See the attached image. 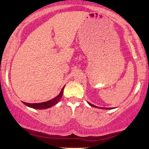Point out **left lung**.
Wrapping results in <instances>:
<instances>
[{
  "instance_id": "8db88e82",
  "label": "left lung",
  "mask_w": 149,
  "mask_h": 149,
  "mask_svg": "<svg viewBox=\"0 0 149 149\" xmlns=\"http://www.w3.org/2000/svg\"><path fill=\"white\" fill-rule=\"evenodd\" d=\"M89 104H90V106H91V107H95V108H97V107H96V106H95V105H93V104H90V103H88ZM101 109H102V108H101ZM105 109H108V108H105Z\"/></svg>"
}]
</instances>
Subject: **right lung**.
<instances>
[{"instance_id": "right-lung-1", "label": "right lung", "mask_w": 149, "mask_h": 149, "mask_svg": "<svg viewBox=\"0 0 149 149\" xmlns=\"http://www.w3.org/2000/svg\"><path fill=\"white\" fill-rule=\"evenodd\" d=\"M64 88H62L61 91L60 92V93L57 95V97H54V99L52 100L47 101V102H42V103H33V104H29V103H26V102H23L24 104H25L26 106L27 107L33 108V109H48V108L52 107V106L55 105L57 104L59 101L61 100V97L63 95V92H64Z\"/></svg>"}]
</instances>
